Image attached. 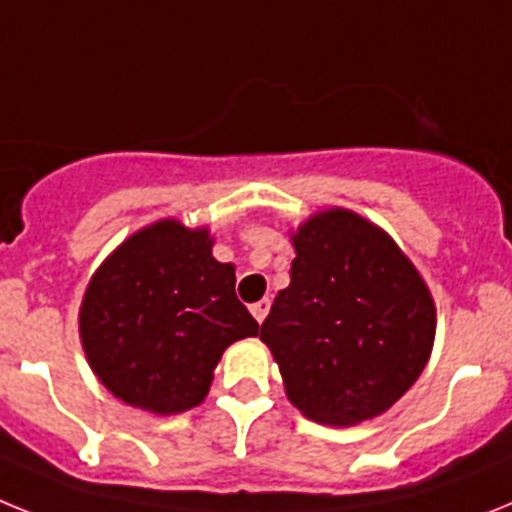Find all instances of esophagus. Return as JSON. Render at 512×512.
<instances>
[{
	"instance_id": "1",
	"label": "esophagus",
	"mask_w": 512,
	"mask_h": 512,
	"mask_svg": "<svg viewBox=\"0 0 512 512\" xmlns=\"http://www.w3.org/2000/svg\"><path fill=\"white\" fill-rule=\"evenodd\" d=\"M249 312H252V317H255L257 322H263L270 312V299H260V302H255L252 307H249Z\"/></svg>"
}]
</instances>
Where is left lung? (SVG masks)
<instances>
[{
	"instance_id": "1",
	"label": "left lung",
	"mask_w": 512,
	"mask_h": 512,
	"mask_svg": "<svg viewBox=\"0 0 512 512\" xmlns=\"http://www.w3.org/2000/svg\"><path fill=\"white\" fill-rule=\"evenodd\" d=\"M291 283L260 328L286 398L307 419L354 427L385 414L419 380L437 309L388 231L325 208L291 231Z\"/></svg>"
}]
</instances>
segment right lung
I'll return each instance as SVG.
<instances>
[{
    "label": "right lung",
    "instance_id": "add662e5",
    "mask_svg": "<svg viewBox=\"0 0 512 512\" xmlns=\"http://www.w3.org/2000/svg\"><path fill=\"white\" fill-rule=\"evenodd\" d=\"M234 283L208 226L161 218L127 236L90 276L77 315L93 375L156 416L200 406L223 351L260 328Z\"/></svg>",
    "mask_w": 512,
    "mask_h": 512
}]
</instances>
